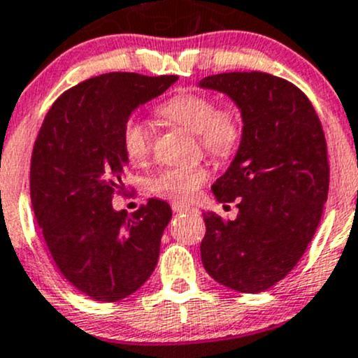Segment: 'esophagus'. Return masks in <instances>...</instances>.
<instances>
[{
    "label": "esophagus",
    "instance_id": "esophagus-1",
    "mask_svg": "<svg viewBox=\"0 0 358 358\" xmlns=\"http://www.w3.org/2000/svg\"><path fill=\"white\" fill-rule=\"evenodd\" d=\"M172 210H174V213H186V211H191L192 208L187 206V204H184V203H174L172 204Z\"/></svg>",
    "mask_w": 358,
    "mask_h": 358
}]
</instances>
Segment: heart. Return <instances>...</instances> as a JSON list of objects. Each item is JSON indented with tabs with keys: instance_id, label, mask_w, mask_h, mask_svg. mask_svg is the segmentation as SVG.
I'll list each match as a JSON object with an SVG mask.
<instances>
[{
	"instance_id": "1",
	"label": "heart",
	"mask_w": 358,
	"mask_h": 358,
	"mask_svg": "<svg viewBox=\"0 0 358 358\" xmlns=\"http://www.w3.org/2000/svg\"><path fill=\"white\" fill-rule=\"evenodd\" d=\"M160 115L198 134L203 147L216 157L231 155L242 138V125L236 113L231 110H216V103L204 94L186 92L174 96L160 106ZM122 143L130 162H143L152 148L148 123L131 116L123 127ZM208 176L210 172L204 167L166 169L150 180V189L162 198L187 201L196 194Z\"/></svg>"
}]
</instances>
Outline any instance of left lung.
<instances>
[{
    "label": "left lung",
    "instance_id": "obj_1",
    "mask_svg": "<svg viewBox=\"0 0 358 358\" xmlns=\"http://www.w3.org/2000/svg\"><path fill=\"white\" fill-rule=\"evenodd\" d=\"M198 87L227 94L242 116L238 150L213 184L218 203L238 199V215L203 213L201 260L216 282L255 294L292 271L318 228L330 184L323 128L303 91L266 72L208 76Z\"/></svg>",
    "mask_w": 358,
    "mask_h": 358
}]
</instances>
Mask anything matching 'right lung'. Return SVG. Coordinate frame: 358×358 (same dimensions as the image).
Listing matches in <instances>:
<instances>
[{"instance_id":"right-lung-1","label":"right lung","mask_w":358,"mask_h":358,"mask_svg":"<svg viewBox=\"0 0 358 358\" xmlns=\"http://www.w3.org/2000/svg\"><path fill=\"white\" fill-rule=\"evenodd\" d=\"M178 76L110 72L66 91L40 128L30 167V198L55 266L90 298L115 303L152 275L172 218L166 201L134 215L115 210L128 166L122 134L138 106Z\"/></svg>"}]
</instances>
